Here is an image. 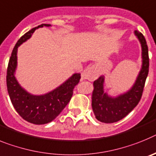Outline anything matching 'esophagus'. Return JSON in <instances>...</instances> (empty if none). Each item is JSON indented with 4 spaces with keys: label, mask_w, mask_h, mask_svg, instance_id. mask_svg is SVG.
I'll list each match as a JSON object with an SVG mask.
<instances>
[{
    "label": "esophagus",
    "mask_w": 156,
    "mask_h": 156,
    "mask_svg": "<svg viewBox=\"0 0 156 156\" xmlns=\"http://www.w3.org/2000/svg\"><path fill=\"white\" fill-rule=\"evenodd\" d=\"M100 74V70L97 65H93L84 70L82 74V79H88L89 81H94L97 79Z\"/></svg>",
    "instance_id": "1"
}]
</instances>
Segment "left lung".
Masks as SVG:
<instances>
[{
	"instance_id": "8db88e82",
	"label": "left lung",
	"mask_w": 156,
	"mask_h": 156,
	"mask_svg": "<svg viewBox=\"0 0 156 156\" xmlns=\"http://www.w3.org/2000/svg\"><path fill=\"white\" fill-rule=\"evenodd\" d=\"M134 34L141 45L142 66L132 88L126 93L112 97L104 91V76L93 82L92 108L96 119L101 122L113 123L122 119L137 105L142 97L149 69L148 48L144 35L137 30L134 31Z\"/></svg>"
}]
</instances>
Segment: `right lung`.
<instances>
[{"label": "right lung", "mask_w": 156, "mask_h": 156, "mask_svg": "<svg viewBox=\"0 0 156 156\" xmlns=\"http://www.w3.org/2000/svg\"><path fill=\"white\" fill-rule=\"evenodd\" d=\"M50 26V24H41L22 36L13 48L7 69V88L13 107L24 120L35 125L48 123L59 115L70 102L73 89L81 78V74L75 73L56 89L38 96L26 91L16 80L15 72L17 67L19 46L28 40L36 29Z\"/></svg>", "instance_id": "obj_1"}]
</instances>
